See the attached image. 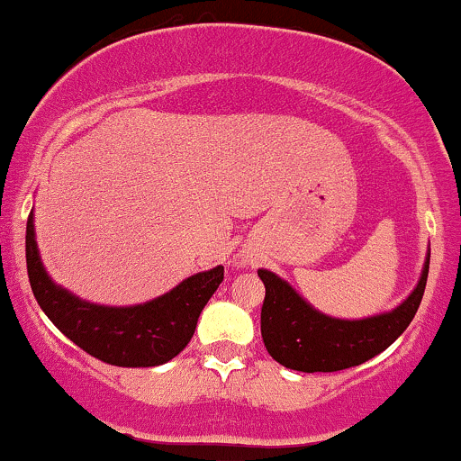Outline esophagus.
I'll return each instance as SVG.
<instances>
[{
    "label": "esophagus",
    "mask_w": 461,
    "mask_h": 461,
    "mask_svg": "<svg viewBox=\"0 0 461 461\" xmlns=\"http://www.w3.org/2000/svg\"><path fill=\"white\" fill-rule=\"evenodd\" d=\"M249 259L245 258V255H236V266L238 268H242V266H247Z\"/></svg>",
    "instance_id": "1"
}]
</instances>
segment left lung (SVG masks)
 Returning a JSON list of instances; mask_svg holds the SVG:
<instances>
[{
  "label": "left lung",
  "instance_id": "obj_1",
  "mask_svg": "<svg viewBox=\"0 0 461 461\" xmlns=\"http://www.w3.org/2000/svg\"><path fill=\"white\" fill-rule=\"evenodd\" d=\"M429 255L412 294L389 313L365 320H339L320 313L270 270H258L264 281L262 339L266 350L287 369L315 374L357 367L384 352L408 329L423 298Z\"/></svg>",
  "mask_w": 461,
  "mask_h": 461
}]
</instances>
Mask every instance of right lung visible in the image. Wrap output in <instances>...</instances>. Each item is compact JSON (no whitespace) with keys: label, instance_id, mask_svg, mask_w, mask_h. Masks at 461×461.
<instances>
[{"label":"right lung","instance_id":"add662e5","mask_svg":"<svg viewBox=\"0 0 461 461\" xmlns=\"http://www.w3.org/2000/svg\"><path fill=\"white\" fill-rule=\"evenodd\" d=\"M25 258L32 292L49 320L81 350L118 367H157L177 357L191 341L202 309L223 281V266H216L135 307L86 303L55 285L44 270L36 247L34 212L27 216Z\"/></svg>","mask_w":461,"mask_h":461}]
</instances>
